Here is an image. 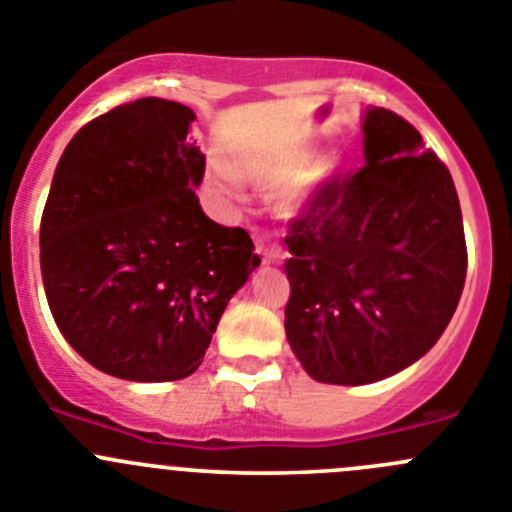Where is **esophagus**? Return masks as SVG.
Wrapping results in <instances>:
<instances>
[{
    "instance_id": "obj_1",
    "label": "esophagus",
    "mask_w": 512,
    "mask_h": 512,
    "mask_svg": "<svg viewBox=\"0 0 512 512\" xmlns=\"http://www.w3.org/2000/svg\"><path fill=\"white\" fill-rule=\"evenodd\" d=\"M255 245H257V252L262 255V262H265V265H278V262L283 260V255H280L278 247H267L262 237H255Z\"/></svg>"
}]
</instances>
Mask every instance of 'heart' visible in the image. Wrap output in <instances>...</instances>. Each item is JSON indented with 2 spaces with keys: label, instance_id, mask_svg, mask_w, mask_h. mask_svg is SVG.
<instances>
[{
  "label": "heart",
  "instance_id": "obj_1",
  "mask_svg": "<svg viewBox=\"0 0 512 512\" xmlns=\"http://www.w3.org/2000/svg\"><path fill=\"white\" fill-rule=\"evenodd\" d=\"M341 169V156L331 154V151L313 154L308 146H295L278 151V154L255 156V159L242 164V174L250 176L252 181H262V184H283V181H290L295 175L299 176L293 184L280 191L278 209L283 214L298 212L310 191L323 186L326 181H331ZM219 181L224 186L234 184L232 174L227 169H219Z\"/></svg>",
  "mask_w": 512,
  "mask_h": 512
}]
</instances>
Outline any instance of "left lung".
I'll list each match as a JSON object with an SVG mask.
<instances>
[{"label": "left lung", "instance_id": "8db88e82", "mask_svg": "<svg viewBox=\"0 0 512 512\" xmlns=\"http://www.w3.org/2000/svg\"><path fill=\"white\" fill-rule=\"evenodd\" d=\"M361 121L364 166L326 181L285 237V333L321 384H374L419 361L467 275L447 166L396 113L371 105Z\"/></svg>", "mask_w": 512, "mask_h": 512}]
</instances>
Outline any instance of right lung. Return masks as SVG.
<instances>
[{
  "label": "right lung",
  "instance_id": "add662e5",
  "mask_svg": "<svg viewBox=\"0 0 512 512\" xmlns=\"http://www.w3.org/2000/svg\"><path fill=\"white\" fill-rule=\"evenodd\" d=\"M194 111L164 98L85 123L52 176L40 267L65 341L103 374L186 379L260 257L242 227L199 207Z\"/></svg>",
  "mask_w": 512,
  "mask_h": 512
}]
</instances>
